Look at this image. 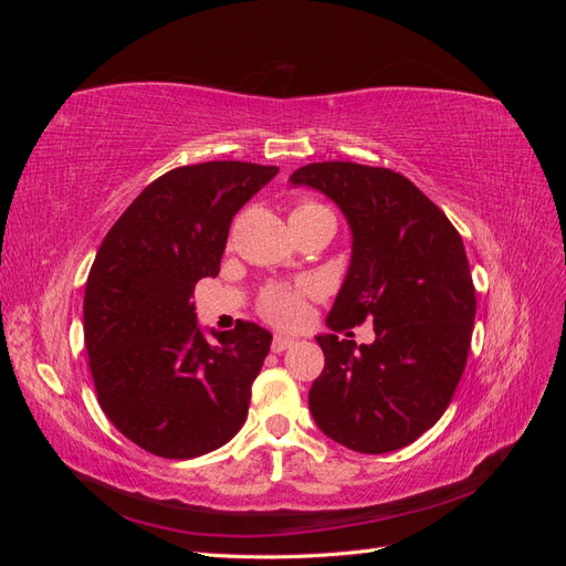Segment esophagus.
I'll return each mask as SVG.
<instances>
[{
    "label": "esophagus",
    "instance_id": "34e87169",
    "mask_svg": "<svg viewBox=\"0 0 566 566\" xmlns=\"http://www.w3.org/2000/svg\"><path fill=\"white\" fill-rule=\"evenodd\" d=\"M295 345V337H290V335H276L273 337V342H271V352L273 354H281V352H285V349H290Z\"/></svg>",
    "mask_w": 566,
    "mask_h": 566
}]
</instances>
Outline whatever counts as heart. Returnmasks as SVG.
Wrapping results in <instances>:
<instances>
[{"mask_svg":"<svg viewBox=\"0 0 566 566\" xmlns=\"http://www.w3.org/2000/svg\"><path fill=\"white\" fill-rule=\"evenodd\" d=\"M316 208H323V205L314 200H302L297 202L293 214L316 210ZM304 297H306L304 285H281V283L269 285L260 297V314L276 325H295L304 314Z\"/></svg>","mask_w":566,"mask_h":566,"instance_id":"b5f03b06","label":"heart"}]
</instances>
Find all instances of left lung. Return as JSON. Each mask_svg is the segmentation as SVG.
Returning a JSON list of instances; mask_svg holds the SVG:
<instances>
[{"label":"left lung","instance_id":"8db88e82","mask_svg":"<svg viewBox=\"0 0 566 566\" xmlns=\"http://www.w3.org/2000/svg\"><path fill=\"white\" fill-rule=\"evenodd\" d=\"M290 181L333 198L352 227V264L328 325H375L373 345L318 337L325 366L310 389L312 416L352 451L403 449L443 416L468 364L476 297L465 245L449 217L387 167L312 163Z\"/></svg>","mask_w":566,"mask_h":566}]
</instances>
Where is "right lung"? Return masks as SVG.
Wrapping results in <instances>:
<instances>
[{"instance_id":"obj_1","label":"right lung","mask_w":566,"mask_h":566,"mask_svg":"<svg viewBox=\"0 0 566 566\" xmlns=\"http://www.w3.org/2000/svg\"><path fill=\"white\" fill-rule=\"evenodd\" d=\"M279 167L214 160L148 184L101 243L84 290L96 397L136 447L188 460L235 437L271 335L254 323L202 337L191 295L217 276L233 214Z\"/></svg>"}]
</instances>
